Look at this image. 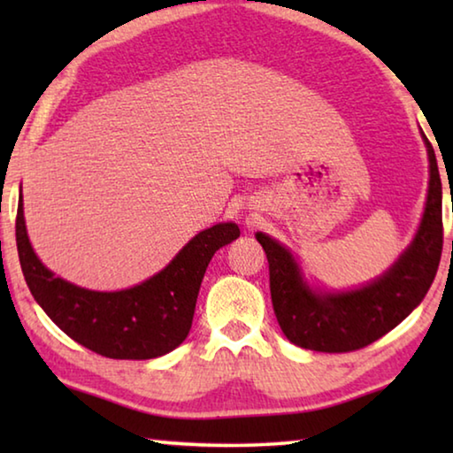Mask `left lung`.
Returning <instances> with one entry per match:
<instances>
[{
  "label": "left lung",
  "instance_id": "8db88e82",
  "mask_svg": "<svg viewBox=\"0 0 453 453\" xmlns=\"http://www.w3.org/2000/svg\"><path fill=\"white\" fill-rule=\"evenodd\" d=\"M429 191L424 219L403 256L386 275L365 288L316 294L305 286L289 251L270 235L256 234L270 264V291L281 332L296 346L346 354L370 346L394 329L424 300L438 272L443 248L441 180L432 143Z\"/></svg>",
  "mask_w": 453,
  "mask_h": 453
}]
</instances>
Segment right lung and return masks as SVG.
<instances>
[{
    "instance_id": "add662e5",
    "label": "right lung",
    "mask_w": 453,
    "mask_h": 453,
    "mask_svg": "<svg viewBox=\"0 0 453 453\" xmlns=\"http://www.w3.org/2000/svg\"><path fill=\"white\" fill-rule=\"evenodd\" d=\"M240 237L235 224L199 232L172 264L124 291H89L56 278L27 240L24 203H18L15 242L27 288L61 332L111 359H151L186 340L205 267L219 248Z\"/></svg>"
}]
</instances>
